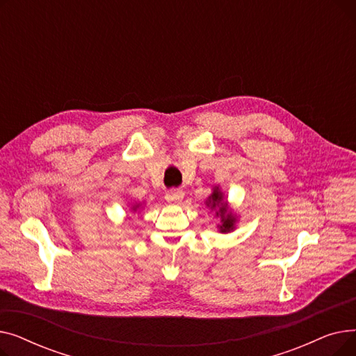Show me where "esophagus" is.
Wrapping results in <instances>:
<instances>
[{
	"instance_id": "1",
	"label": "esophagus",
	"mask_w": 356,
	"mask_h": 356,
	"mask_svg": "<svg viewBox=\"0 0 356 356\" xmlns=\"http://www.w3.org/2000/svg\"><path fill=\"white\" fill-rule=\"evenodd\" d=\"M184 197V192L181 189H173L165 193V199L172 203H179Z\"/></svg>"
}]
</instances>
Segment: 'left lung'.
<instances>
[{"label": "left lung", "instance_id": "1", "mask_svg": "<svg viewBox=\"0 0 356 356\" xmlns=\"http://www.w3.org/2000/svg\"><path fill=\"white\" fill-rule=\"evenodd\" d=\"M211 204V208H219L216 215H220V219H222V225L219 227L220 228V232H229L234 229V225H235V218L228 213L227 215V209H225V203H222V195L220 192H218V189L213 192V195L209 197V202H208V207Z\"/></svg>", "mask_w": 356, "mask_h": 356}]
</instances>
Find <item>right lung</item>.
<instances>
[{
  "instance_id": "add662e5",
  "label": "right lung",
  "mask_w": 356,
  "mask_h": 356,
  "mask_svg": "<svg viewBox=\"0 0 356 356\" xmlns=\"http://www.w3.org/2000/svg\"><path fill=\"white\" fill-rule=\"evenodd\" d=\"M134 209H136V208H134Z\"/></svg>"
}]
</instances>
